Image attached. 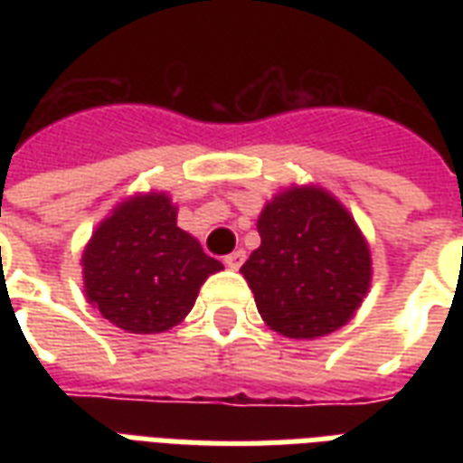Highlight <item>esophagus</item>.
Instances as JSON below:
<instances>
[{
    "label": "esophagus",
    "instance_id": "esophagus-1",
    "mask_svg": "<svg viewBox=\"0 0 463 463\" xmlns=\"http://www.w3.org/2000/svg\"><path fill=\"white\" fill-rule=\"evenodd\" d=\"M225 265L231 268V270H238L242 262H245V250H232L231 255H225Z\"/></svg>",
    "mask_w": 463,
    "mask_h": 463
}]
</instances>
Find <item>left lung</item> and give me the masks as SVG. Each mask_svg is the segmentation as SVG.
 <instances>
[{
    "label": "left lung",
    "mask_w": 463,
    "mask_h": 463,
    "mask_svg": "<svg viewBox=\"0 0 463 463\" xmlns=\"http://www.w3.org/2000/svg\"><path fill=\"white\" fill-rule=\"evenodd\" d=\"M241 272L262 320L295 340L340 330L369 290L372 258L349 213L320 188L280 193L258 218Z\"/></svg>",
    "instance_id": "left-lung-1"
}]
</instances>
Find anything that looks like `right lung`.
<instances>
[{"mask_svg":"<svg viewBox=\"0 0 463 463\" xmlns=\"http://www.w3.org/2000/svg\"><path fill=\"white\" fill-rule=\"evenodd\" d=\"M218 270L221 262L175 225V208L163 193L121 203L84 250L89 302L116 327L138 335L178 325Z\"/></svg>","mask_w":463,"mask_h":463,"instance_id":"add662e5","label":"right lung"}]
</instances>
